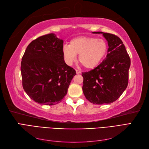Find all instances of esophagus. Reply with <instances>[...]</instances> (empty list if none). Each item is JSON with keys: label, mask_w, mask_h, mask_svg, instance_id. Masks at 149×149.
<instances>
[{"label": "esophagus", "mask_w": 149, "mask_h": 149, "mask_svg": "<svg viewBox=\"0 0 149 149\" xmlns=\"http://www.w3.org/2000/svg\"><path fill=\"white\" fill-rule=\"evenodd\" d=\"M76 74H80L81 73V71H79V70H76Z\"/></svg>", "instance_id": "1"}]
</instances>
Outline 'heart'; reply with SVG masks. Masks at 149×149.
I'll return each instance as SVG.
<instances>
[{
	"label": "heart",
	"mask_w": 149,
	"mask_h": 149,
	"mask_svg": "<svg viewBox=\"0 0 149 149\" xmlns=\"http://www.w3.org/2000/svg\"><path fill=\"white\" fill-rule=\"evenodd\" d=\"M108 45L104 40L92 37H75L69 45L63 47L62 52L68 65H71L78 55V60L86 69L93 70L100 65L107 55Z\"/></svg>",
	"instance_id": "obj_1"
}]
</instances>
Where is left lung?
<instances>
[{"instance_id":"obj_1","label":"left lung","mask_w":149,"mask_h":149,"mask_svg":"<svg viewBox=\"0 0 149 149\" xmlns=\"http://www.w3.org/2000/svg\"><path fill=\"white\" fill-rule=\"evenodd\" d=\"M102 33L107 40V55L95 68L82 73L83 91L94 104H109L121 96L128 85L130 59L122 40L114 34Z\"/></svg>"}]
</instances>
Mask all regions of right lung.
Segmentation results:
<instances>
[{
    "label": "right lung",
    "mask_w": 149,
    "mask_h": 149,
    "mask_svg": "<svg viewBox=\"0 0 149 149\" xmlns=\"http://www.w3.org/2000/svg\"><path fill=\"white\" fill-rule=\"evenodd\" d=\"M63 40L54 33L33 40L22 58V86L31 100L52 106L61 101L67 94L76 71L64 60Z\"/></svg>",
    "instance_id": "1"
}]
</instances>
